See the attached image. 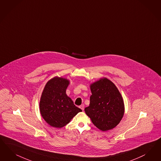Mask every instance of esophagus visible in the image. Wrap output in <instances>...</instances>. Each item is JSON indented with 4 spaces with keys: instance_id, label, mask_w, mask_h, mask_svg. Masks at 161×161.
Returning a JSON list of instances; mask_svg holds the SVG:
<instances>
[{
    "instance_id": "1",
    "label": "esophagus",
    "mask_w": 161,
    "mask_h": 161,
    "mask_svg": "<svg viewBox=\"0 0 161 161\" xmlns=\"http://www.w3.org/2000/svg\"><path fill=\"white\" fill-rule=\"evenodd\" d=\"M79 107H80V109H82V111H83V109H84V105H80Z\"/></svg>"
}]
</instances>
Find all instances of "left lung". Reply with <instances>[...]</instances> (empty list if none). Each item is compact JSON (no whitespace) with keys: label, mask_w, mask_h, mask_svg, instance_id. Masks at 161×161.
Here are the masks:
<instances>
[{"label":"left lung","mask_w":161,"mask_h":161,"mask_svg":"<svg viewBox=\"0 0 161 161\" xmlns=\"http://www.w3.org/2000/svg\"><path fill=\"white\" fill-rule=\"evenodd\" d=\"M89 106L85 108L93 125L103 131L119 124L125 113L123 99L119 89L107 78L91 83Z\"/></svg>","instance_id":"8db88e82"}]
</instances>
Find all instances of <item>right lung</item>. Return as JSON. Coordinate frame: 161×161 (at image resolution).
<instances>
[{
    "label": "right lung",
    "mask_w": 161,
    "mask_h": 161,
    "mask_svg": "<svg viewBox=\"0 0 161 161\" xmlns=\"http://www.w3.org/2000/svg\"><path fill=\"white\" fill-rule=\"evenodd\" d=\"M69 80L54 77L46 83L40 101V111L47 124L53 127L62 128L82 109L75 106L66 91Z\"/></svg>",
    "instance_id": "add662e5"
}]
</instances>
